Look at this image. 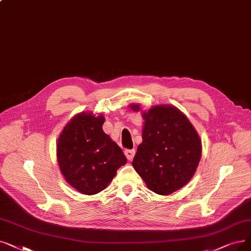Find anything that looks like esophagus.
Masks as SVG:
<instances>
[{
    "instance_id": "34e87169",
    "label": "esophagus",
    "mask_w": 251,
    "mask_h": 251,
    "mask_svg": "<svg viewBox=\"0 0 251 251\" xmlns=\"http://www.w3.org/2000/svg\"><path fill=\"white\" fill-rule=\"evenodd\" d=\"M124 154L129 161H131L135 155V150H125Z\"/></svg>"
}]
</instances>
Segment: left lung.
I'll return each mask as SVG.
<instances>
[{"label":"left lung","mask_w":251,"mask_h":251,"mask_svg":"<svg viewBox=\"0 0 251 251\" xmlns=\"http://www.w3.org/2000/svg\"><path fill=\"white\" fill-rule=\"evenodd\" d=\"M133 111L139 104H131ZM141 143L132 161L147 187L170 195L193 177L201 159L200 137L189 119L173 105H156L143 113Z\"/></svg>","instance_id":"1"}]
</instances>
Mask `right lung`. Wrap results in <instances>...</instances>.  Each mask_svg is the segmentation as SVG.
I'll return each instance as SVG.
<instances>
[{"label":"right lung","instance_id":"obj_1","mask_svg":"<svg viewBox=\"0 0 251 251\" xmlns=\"http://www.w3.org/2000/svg\"><path fill=\"white\" fill-rule=\"evenodd\" d=\"M104 117L80 113L65 125L57 141V161L71 186L85 195L101 192L126 164L123 151L102 130Z\"/></svg>","mask_w":251,"mask_h":251}]
</instances>
